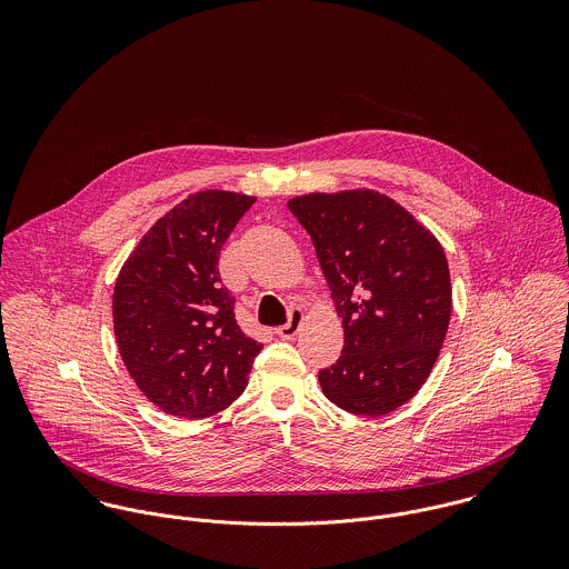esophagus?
I'll list each match as a JSON object with an SVG mask.
<instances>
[{"label":"esophagus","mask_w":569,"mask_h":569,"mask_svg":"<svg viewBox=\"0 0 569 569\" xmlns=\"http://www.w3.org/2000/svg\"><path fill=\"white\" fill-rule=\"evenodd\" d=\"M302 320H305L302 309H291V313H289V322L284 326H278V328H276V332H278L282 339H291V337H296V335H298Z\"/></svg>","instance_id":"34e87169"}]
</instances>
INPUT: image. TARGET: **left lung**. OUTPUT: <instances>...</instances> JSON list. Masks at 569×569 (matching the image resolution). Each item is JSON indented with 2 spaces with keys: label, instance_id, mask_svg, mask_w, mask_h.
Returning <instances> with one entry per match:
<instances>
[{
  "label": "left lung",
  "instance_id": "left-lung-1",
  "mask_svg": "<svg viewBox=\"0 0 569 569\" xmlns=\"http://www.w3.org/2000/svg\"><path fill=\"white\" fill-rule=\"evenodd\" d=\"M309 232L343 320L341 357L320 370L322 392L357 416L407 403L429 377L451 318L449 264L436 237L375 190L289 201Z\"/></svg>",
  "mask_w": 569,
  "mask_h": 569
}]
</instances>
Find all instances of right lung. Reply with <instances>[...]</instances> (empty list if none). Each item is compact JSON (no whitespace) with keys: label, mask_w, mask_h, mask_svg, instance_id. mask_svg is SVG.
<instances>
[{"label":"right lung","mask_w":569,"mask_h":569,"mask_svg":"<svg viewBox=\"0 0 569 569\" xmlns=\"http://www.w3.org/2000/svg\"><path fill=\"white\" fill-rule=\"evenodd\" d=\"M256 199L190 194L142 237L113 289L122 361L144 397L179 418H206L234 403L262 343L237 325L221 284L219 253Z\"/></svg>","instance_id":"obj_1"}]
</instances>
